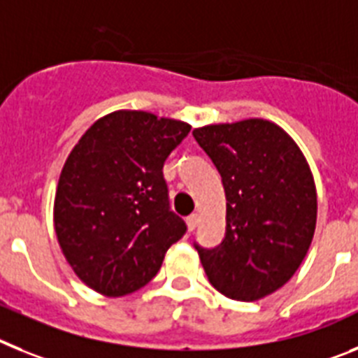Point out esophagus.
I'll return each instance as SVG.
<instances>
[{
	"instance_id": "34e87169",
	"label": "esophagus",
	"mask_w": 358,
	"mask_h": 358,
	"mask_svg": "<svg viewBox=\"0 0 358 358\" xmlns=\"http://www.w3.org/2000/svg\"><path fill=\"white\" fill-rule=\"evenodd\" d=\"M198 222H200V216H198V214H191V216H187L189 231H194V229L198 227Z\"/></svg>"
}]
</instances>
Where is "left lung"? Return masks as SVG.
I'll return each instance as SVG.
<instances>
[{
    "instance_id": "obj_1",
    "label": "left lung",
    "mask_w": 358,
    "mask_h": 358,
    "mask_svg": "<svg viewBox=\"0 0 358 358\" xmlns=\"http://www.w3.org/2000/svg\"><path fill=\"white\" fill-rule=\"evenodd\" d=\"M222 175L227 227L222 243H194L210 285L236 301L281 288L303 263L317 220L312 171L275 124L248 119L192 131Z\"/></svg>"
}]
</instances>
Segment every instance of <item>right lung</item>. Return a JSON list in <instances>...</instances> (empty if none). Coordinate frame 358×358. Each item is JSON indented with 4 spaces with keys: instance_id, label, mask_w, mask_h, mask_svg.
<instances>
[{
    "instance_id": "obj_1",
    "label": "right lung",
    "mask_w": 358,
    "mask_h": 358,
    "mask_svg": "<svg viewBox=\"0 0 358 358\" xmlns=\"http://www.w3.org/2000/svg\"><path fill=\"white\" fill-rule=\"evenodd\" d=\"M189 131L180 120L115 111L71 149L55 192V234L73 272L99 294L120 297L148 285L187 232L162 169Z\"/></svg>"
}]
</instances>
